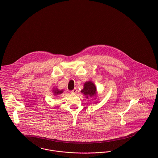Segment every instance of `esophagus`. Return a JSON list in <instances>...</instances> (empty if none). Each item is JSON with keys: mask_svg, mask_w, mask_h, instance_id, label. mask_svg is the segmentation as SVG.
I'll return each instance as SVG.
<instances>
[{"mask_svg": "<svg viewBox=\"0 0 158 158\" xmlns=\"http://www.w3.org/2000/svg\"><path fill=\"white\" fill-rule=\"evenodd\" d=\"M77 92V89L76 88H74L72 90H71V93L73 94H75Z\"/></svg>", "mask_w": 158, "mask_h": 158, "instance_id": "obj_1", "label": "esophagus"}]
</instances>
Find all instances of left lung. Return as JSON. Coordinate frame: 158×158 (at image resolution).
<instances>
[{"instance_id":"obj_1","label":"left lung","mask_w":158,"mask_h":158,"mask_svg":"<svg viewBox=\"0 0 158 158\" xmlns=\"http://www.w3.org/2000/svg\"><path fill=\"white\" fill-rule=\"evenodd\" d=\"M81 92L83 93L86 98L92 97L97 94V89L94 85V83L90 81H86L84 84V88L82 90H81Z\"/></svg>"}]
</instances>
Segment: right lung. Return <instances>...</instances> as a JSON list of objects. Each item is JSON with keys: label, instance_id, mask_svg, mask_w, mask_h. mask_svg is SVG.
I'll use <instances>...</instances> for the list:
<instances>
[{"label": "right lung", "instance_id": "obj_1", "mask_svg": "<svg viewBox=\"0 0 158 158\" xmlns=\"http://www.w3.org/2000/svg\"><path fill=\"white\" fill-rule=\"evenodd\" d=\"M53 94L56 96V95H58L61 94H62L63 92V90H59L58 88H53Z\"/></svg>", "mask_w": 158, "mask_h": 158}]
</instances>
